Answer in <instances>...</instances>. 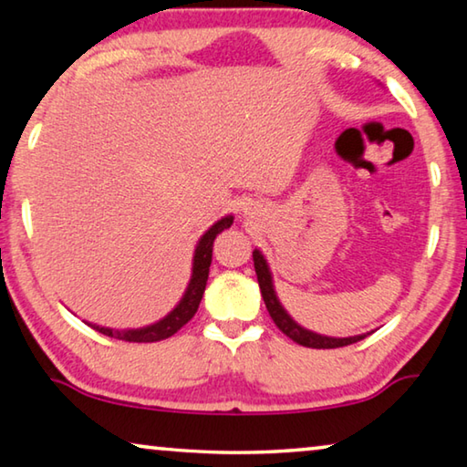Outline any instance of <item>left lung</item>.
Listing matches in <instances>:
<instances>
[{"instance_id": "left-lung-1", "label": "left lung", "mask_w": 467, "mask_h": 467, "mask_svg": "<svg viewBox=\"0 0 467 467\" xmlns=\"http://www.w3.org/2000/svg\"><path fill=\"white\" fill-rule=\"evenodd\" d=\"M253 264H255L257 282H259V288H262L264 303L267 306V311H270V317L274 319V323L278 326L282 334H286L292 342L306 348H342V346H350L354 342H360V339H365L368 336V334H360V336H350V337H331V336L315 334V331L298 326V323L290 317L288 311L282 306L278 295H275L272 270L270 265H267V259L264 257V253L259 249L253 251Z\"/></svg>"}]
</instances>
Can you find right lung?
I'll return each instance as SVG.
<instances>
[{
  "label": "right lung",
  "mask_w": 467,
  "mask_h": 467,
  "mask_svg": "<svg viewBox=\"0 0 467 467\" xmlns=\"http://www.w3.org/2000/svg\"><path fill=\"white\" fill-rule=\"evenodd\" d=\"M233 220H234L233 214L220 218L218 223L212 224L208 231L200 236V241H197L195 251H193L192 280H189L183 296H181L175 309H172L169 315H164L162 319H158L156 323H150V326H144V327H136V329L102 327V326H97V323H90V321H84V323H88V326L92 329H97L99 334H105V336L115 337V339H123V342H161V339H167L172 334H177V331L193 317L197 306H200V303H202L205 282H208V274H210L212 247H214V239L224 231V228H231Z\"/></svg>",
  "instance_id": "right-lung-1"
}]
</instances>
